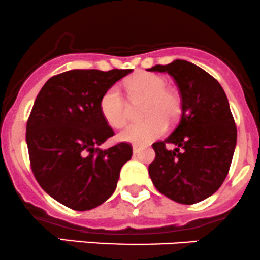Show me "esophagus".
I'll return each instance as SVG.
<instances>
[{
	"instance_id": "obj_1",
	"label": "esophagus",
	"mask_w": 260,
	"mask_h": 260,
	"mask_svg": "<svg viewBox=\"0 0 260 260\" xmlns=\"http://www.w3.org/2000/svg\"><path fill=\"white\" fill-rule=\"evenodd\" d=\"M141 149H143V145H139V144H134V145H133V151H134V154L140 153Z\"/></svg>"
}]
</instances>
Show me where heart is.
<instances>
[{"label":"heart","mask_w":260,"mask_h":260,"mask_svg":"<svg viewBox=\"0 0 260 260\" xmlns=\"http://www.w3.org/2000/svg\"><path fill=\"white\" fill-rule=\"evenodd\" d=\"M164 77L150 72H139L125 83L131 101L146 100L145 121L131 124L121 131L119 139L131 144H148L163 135L167 124L177 121L182 114V100L176 91L167 88ZM100 111L105 121L114 129H121L129 120V106L117 86H111L100 100Z\"/></svg>","instance_id":"obj_1"}]
</instances>
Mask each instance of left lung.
I'll return each mask as SVG.
<instances>
[{"label":"left lung","instance_id":"1","mask_svg":"<svg viewBox=\"0 0 260 260\" xmlns=\"http://www.w3.org/2000/svg\"><path fill=\"white\" fill-rule=\"evenodd\" d=\"M150 72L173 77L182 99L178 126L153 144L149 176L160 193L183 205L214 194L229 173L236 146V126L228 97L216 79L187 60L177 59ZM176 148L168 149L166 144Z\"/></svg>","mask_w":260,"mask_h":260}]
</instances>
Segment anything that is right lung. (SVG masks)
Returning <instances> with one entry per match:
<instances>
[{"label":"right lung","instance_id":"1","mask_svg":"<svg viewBox=\"0 0 260 260\" xmlns=\"http://www.w3.org/2000/svg\"><path fill=\"white\" fill-rule=\"evenodd\" d=\"M131 72H64L48 79L35 100L26 125L32 173L49 196L69 209L86 211L104 204L131 159L127 143L99 148L115 134L102 117L100 100Z\"/></svg>","mask_w":260,"mask_h":260}]
</instances>
